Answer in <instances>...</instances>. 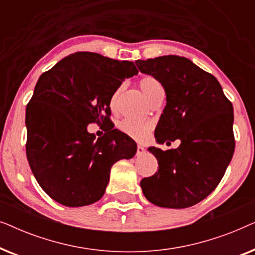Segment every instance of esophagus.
Here are the masks:
<instances>
[{
  "instance_id": "1",
  "label": "esophagus",
  "mask_w": 255,
  "mask_h": 255,
  "mask_svg": "<svg viewBox=\"0 0 255 255\" xmlns=\"http://www.w3.org/2000/svg\"><path fill=\"white\" fill-rule=\"evenodd\" d=\"M142 153H145L144 146H142V145H138V146H137V154H138V155H141Z\"/></svg>"
}]
</instances>
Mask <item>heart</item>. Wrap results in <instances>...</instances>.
<instances>
[{
  "mask_svg": "<svg viewBox=\"0 0 255 255\" xmlns=\"http://www.w3.org/2000/svg\"><path fill=\"white\" fill-rule=\"evenodd\" d=\"M139 87H140L141 92L144 94L146 99H147V101L156 89L161 88L158 80L152 78V76H144V78L140 79V81H139ZM118 93H120V90H117V92L113 95V99H111V107H114L115 103H116ZM118 128H121L122 132L130 135L131 138L135 139V140H144V139L147 138L148 133L152 130V125L149 123L128 120V118L122 121L121 123L118 124Z\"/></svg>",
  "mask_w": 255,
  "mask_h": 255,
  "instance_id": "b5f03b06",
  "label": "heart"
}]
</instances>
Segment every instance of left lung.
Here are the masks:
<instances>
[{
	"mask_svg": "<svg viewBox=\"0 0 255 255\" xmlns=\"http://www.w3.org/2000/svg\"><path fill=\"white\" fill-rule=\"evenodd\" d=\"M135 65L158 80L166 93V107L154 132L156 142L181 141L175 149L148 147L159 169L140 181L142 193L158 207L189 208L215 190L231 162L233 107L218 80L189 59L163 55Z\"/></svg>",
	"mask_w": 255,
	"mask_h": 255,
	"instance_id": "8db88e82",
	"label": "left lung"
}]
</instances>
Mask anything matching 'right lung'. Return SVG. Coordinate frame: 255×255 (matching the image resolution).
<instances>
[{
	"mask_svg": "<svg viewBox=\"0 0 255 255\" xmlns=\"http://www.w3.org/2000/svg\"><path fill=\"white\" fill-rule=\"evenodd\" d=\"M137 74L132 61L76 52L38 79L26 107V156L37 182L58 203H95L104 195L114 163L134 156L137 144L128 134L108 127L96 139L87 127L109 123L113 95Z\"/></svg>",
	"mask_w": 255,
	"mask_h": 255,
	"instance_id": "add662e5",
	"label": "right lung"
}]
</instances>
